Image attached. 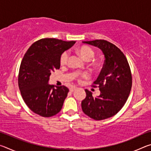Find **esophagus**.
Wrapping results in <instances>:
<instances>
[{
  "mask_svg": "<svg viewBox=\"0 0 151 151\" xmlns=\"http://www.w3.org/2000/svg\"><path fill=\"white\" fill-rule=\"evenodd\" d=\"M76 89V86H71V88H70V92H73V91H75V90Z\"/></svg>",
  "mask_w": 151,
  "mask_h": 151,
  "instance_id": "esophagus-1",
  "label": "esophagus"
}]
</instances>
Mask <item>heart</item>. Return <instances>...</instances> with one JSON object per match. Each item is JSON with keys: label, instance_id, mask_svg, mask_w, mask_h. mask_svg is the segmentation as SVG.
<instances>
[{"label": "heart", "instance_id": "b5f03b06", "mask_svg": "<svg viewBox=\"0 0 151 151\" xmlns=\"http://www.w3.org/2000/svg\"><path fill=\"white\" fill-rule=\"evenodd\" d=\"M78 52L80 54V55L83 57L84 59L86 60H91L92 58L94 57V50L92 49L91 47H87V46H81V47H79L78 48ZM68 53L65 51L64 52L62 55L60 56V63L62 65H65L68 62ZM88 75L86 73H84L82 74L81 75V78H85V77H87Z\"/></svg>", "mask_w": 151, "mask_h": 151}]
</instances>
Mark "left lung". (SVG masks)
Wrapping results in <instances>:
<instances>
[{
    "label": "left lung",
    "instance_id": "left-lung-1",
    "mask_svg": "<svg viewBox=\"0 0 151 151\" xmlns=\"http://www.w3.org/2000/svg\"><path fill=\"white\" fill-rule=\"evenodd\" d=\"M100 48L104 55V63L100 74L94 82L99 86L100 95L93 97L86 89V98L82 101L84 113L91 119L101 121L110 118L124 105L132 87L131 68L123 52L111 42L104 40L83 41Z\"/></svg>",
    "mask_w": 151,
    "mask_h": 151
}]
</instances>
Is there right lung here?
<instances>
[{"label":"right lung","mask_w":151,"mask_h":151,"mask_svg":"<svg viewBox=\"0 0 151 151\" xmlns=\"http://www.w3.org/2000/svg\"><path fill=\"white\" fill-rule=\"evenodd\" d=\"M75 43L56 39H42L30 46L21 61L19 86L27 106L43 117L57 114L62 109L68 88L48 83L51 73L59 69L61 55Z\"/></svg>","instance_id":"obj_1"}]
</instances>
